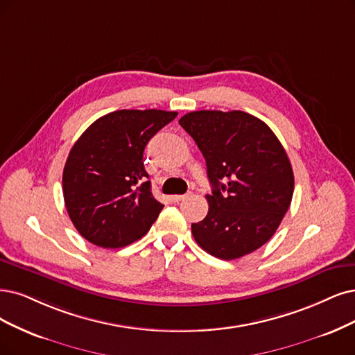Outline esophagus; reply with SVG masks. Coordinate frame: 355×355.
Masks as SVG:
<instances>
[{
  "mask_svg": "<svg viewBox=\"0 0 355 355\" xmlns=\"http://www.w3.org/2000/svg\"><path fill=\"white\" fill-rule=\"evenodd\" d=\"M186 196L184 194H175V196H171V202H174V203H178V202H181L182 199H184Z\"/></svg>",
  "mask_w": 355,
  "mask_h": 355,
  "instance_id": "obj_1",
  "label": "esophagus"
}]
</instances>
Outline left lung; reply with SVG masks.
<instances>
[{"label":"left lung","instance_id":"obj_1","mask_svg":"<svg viewBox=\"0 0 355 355\" xmlns=\"http://www.w3.org/2000/svg\"><path fill=\"white\" fill-rule=\"evenodd\" d=\"M178 123L203 153L212 184L206 218L191 224L196 243L222 260L257 250L278 230L294 193L281 141L243 111H194Z\"/></svg>","mask_w":355,"mask_h":355}]
</instances>
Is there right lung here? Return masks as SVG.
<instances>
[{"label":"right lung","mask_w":355,"mask_h":355,"mask_svg":"<svg viewBox=\"0 0 355 355\" xmlns=\"http://www.w3.org/2000/svg\"><path fill=\"white\" fill-rule=\"evenodd\" d=\"M175 116L162 110L114 111L74 143L64 166L62 193L73 225L87 241L118 248L150 230L164 205L152 194L143 152Z\"/></svg>","instance_id":"1"}]
</instances>
